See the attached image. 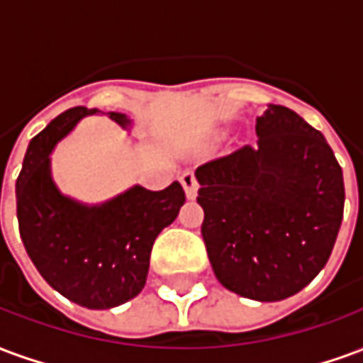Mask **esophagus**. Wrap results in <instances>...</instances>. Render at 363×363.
<instances>
[{
  "instance_id": "34e87169",
  "label": "esophagus",
  "mask_w": 363,
  "mask_h": 363,
  "mask_svg": "<svg viewBox=\"0 0 363 363\" xmlns=\"http://www.w3.org/2000/svg\"><path fill=\"white\" fill-rule=\"evenodd\" d=\"M181 182H182V189L186 192V198L189 200H194L198 194V182H196V177L192 173H184L181 177Z\"/></svg>"
}]
</instances>
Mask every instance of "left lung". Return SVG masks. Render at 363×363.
<instances>
[{
  "label": "left lung",
  "instance_id": "obj_1",
  "mask_svg": "<svg viewBox=\"0 0 363 363\" xmlns=\"http://www.w3.org/2000/svg\"><path fill=\"white\" fill-rule=\"evenodd\" d=\"M257 147L198 167L202 237L213 274L257 301L294 296L325 268L344 212L342 169L319 130L268 104Z\"/></svg>",
  "mask_w": 363,
  "mask_h": 363
}]
</instances>
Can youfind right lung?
Here are the masks:
<instances>
[{
    "label": "right lung",
    "mask_w": 363,
    "mask_h": 363,
    "mask_svg": "<svg viewBox=\"0 0 363 363\" xmlns=\"http://www.w3.org/2000/svg\"><path fill=\"white\" fill-rule=\"evenodd\" d=\"M96 112L69 108L30 140L15 189L17 220L28 257L52 288L87 309H111L142 291L151 247L186 196L177 181L157 192L135 184L96 206L64 196L52 181L50 153L83 116ZM108 118L122 128L132 124L122 112H108Z\"/></svg>",
    "instance_id": "add662e5"
}]
</instances>
